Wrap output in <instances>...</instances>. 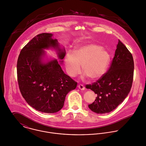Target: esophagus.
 I'll list each match as a JSON object with an SVG mask.
<instances>
[{"instance_id":"obj_1","label":"esophagus","mask_w":146,"mask_h":146,"mask_svg":"<svg viewBox=\"0 0 146 146\" xmlns=\"http://www.w3.org/2000/svg\"><path fill=\"white\" fill-rule=\"evenodd\" d=\"M78 88H79L80 90H84L85 89V87H84V86L82 85V84H79V85H78Z\"/></svg>"}]
</instances>
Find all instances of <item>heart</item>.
<instances>
[{
    "mask_svg": "<svg viewBox=\"0 0 146 146\" xmlns=\"http://www.w3.org/2000/svg\"><path fill=\"white\" fill-rule=\"evenodd\" d=\"M109 54L99 45L88 44L68 52L64 59L68 75L74 77L82 70L91 80H96L105 73L109 64Z\"/></svg>",
    "mask_w": 146,
    "mask_h": 146,
    "instance_id": "b5f03b06",
    "label": "heart"
}]
</instances>
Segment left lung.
Here are the masks:
<instances>
[{
	"mask_svg": "<svg viewBox=\"0 0 146 146\" xmlns=\"http://www.w3.org/2000/svg\"><path fill=\"white\" fill-rule=\"evenodd\" d=\"M134 64L131 53L119 40L108 71L86 88L97 95L89 108L98 114L115 109L129 94L132 87Z\"/></svg>",
	"mask_w": 146,
	"mask_h": 146,
	"instance_id": "1",
	"label": "left lung"
}]
</instances>
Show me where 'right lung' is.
<instances>
[{
	"label": "right lung",
	"instance_id": "obj_1",
	"mask_svg": "<svg viewBox=\"0 0 146 146\" xmlns=\"http://www.w3.org/2000/svg\"><path fill=\"white\" fill-rule=\"evenodd\" d=\"M51 33H41L32 39L21 50L17 62V76L20 92L27 102L36 110L53 113L63 106L65 97L76 88L77 82L65 74L57 60L41 62L44 49H58L63 59L64 50L58 48Z\"/></svg>",
	"mask_w": 146,
	"mask_h": 146
}]
</instances>
